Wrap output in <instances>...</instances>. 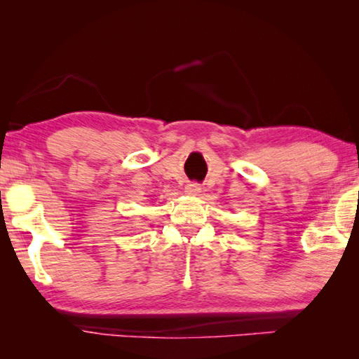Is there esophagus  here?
Masks as SVG:
<instances>
[{
  "label": "esophagus",
  "mask_w": 359,
  "mask_h": 359,
  "mask_svg": "<svg viewBox=\"0 0 359 359\" xmlns=\"http://www.w3.org/2000/svg\"><path fill=\"white\" fill-rule=\"evenodd\" d=\"M185 191L188 194H199L201 193V185L196 184V182H190V184H187Z\"/></svg>",
  "instance_id": "obj_1"
}]
</instances>
